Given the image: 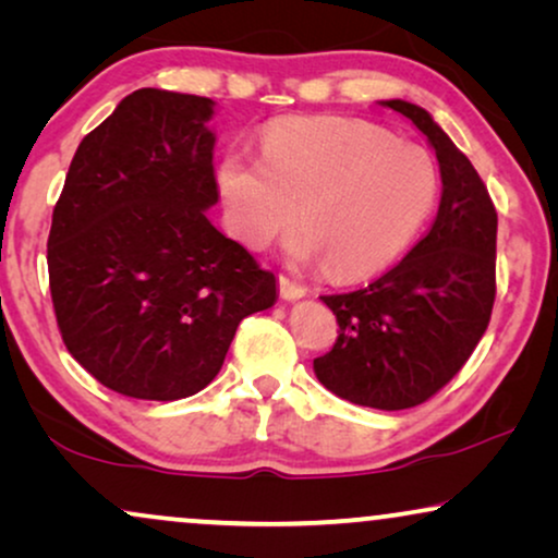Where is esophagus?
Returning <instances> with one entry per match:
<instances>
[{
	"label": "esophagus",
	"instance_id": "esophagus-1",
	"mask_svg": "<svg viewBox=\"0 0 558 558\" xmlns=\"http://www.w3.org/2000/svg\"><path fill=\"white\" fill-rule=\"evenodd\" d=\"M279 292L284 300H300V296L307 294V289H304L300 281L287 277V274H279Z\"/></svg>",
	"mask_w": 558,
	"mask_h": 558
}]
</instances>
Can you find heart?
<instances>
[{"mask_svg":"<svg viewBox=\"0 0 558 558\" xmlns=\"http://www.w3.org/2000/svg\"><path fill=\"white\" fill-rule=\"evenodd\" d=\"M228 223L248 248L292 231L294 256L319 258L327 277H373L411 246L432 216L439 170L429 151L363 119H281L262 159L228 151L218 165Z\"/></svg>","mask_w":558,"mask_h":558,"instance_id":"1","label":"heart"}]
</instances>
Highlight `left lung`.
<instances>
[{"mask_svg": "<svg viewBox=\"0 0 558 558\" xmlns=\"http://www.w3.org/2000/svg\"><path fill=\"white\" fill-rule=\"evenodd\" d=\"M414 121L437 151L441 201L422 241L384 277L325 294L340 330L315 373L340 399L380 411L429 401L452 380L487 330L495 302L498 213L485 182L429 111L384 101Z\"/></svg>", "mask_w": 558, "mask_h": 558, "instance_id": "8db88e82", "label": "left lung"}]
</instances>
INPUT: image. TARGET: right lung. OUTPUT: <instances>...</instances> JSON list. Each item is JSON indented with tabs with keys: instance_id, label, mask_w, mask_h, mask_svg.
Here are the masks:
<instances>
[{
	"instance_id": "obj_1",
	"label": "right lung",
	"mask_w": 558,
	"mask_h": 558,
	"mask_svg": "<svg viewBox=\"0 0 558 558\" xmlns=\"http://www.w3.org/2000/svg\"><path fill=\"white\" fill-rule=\"evenodd\" d=\"M210 117V98L134 90L83 136L52 210L58 330L129 399L203 391L241 319L277 302V277L205 216L218 203Z\"/></svg>"
}]
</instances>
